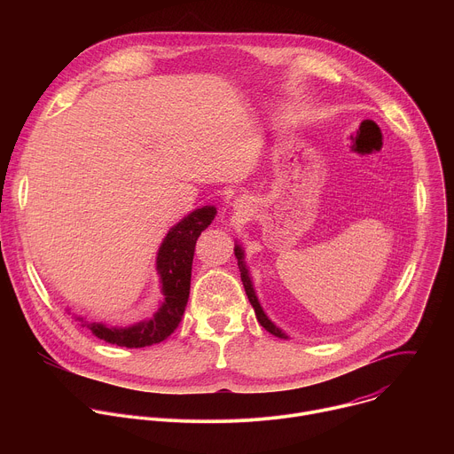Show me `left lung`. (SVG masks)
I'll list each match as a JSON object with an SVG mask.
<instances>
[{
  "instance_id": "obj_1",
  "label": "left lung",
  "mask_w": 454,
  "mask_h": 454,
  "mask_svg": "<svg viewBox=\"0 0 454 454\" xmlns=\"http://www.w3.org/2000/svg\"><path fill=\"white\" fill-rule=\"evenodd\" d=\"M235 256H237V261H239V268H240V278H242V284H244V289H246V294H247V298H249V303L253 305V309H254V314H256V319L261 321V325L268 331V333H271L273 336H278V338H287L277 325L275 323H271V319L264 314V310H262V307H261V303H258V300H256V296H254V291H253V286H251V280H249V277H247V270H246V266H244V254H242V249L239 247V246H235Z\"/></svg>"
}]
</instances>
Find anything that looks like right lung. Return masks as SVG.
Returning a JSON list of instances; mask_svg holds the SVG:
<instances>
[{
  "label": "right lung",
  "instance_id": "right-lung-1",
  "mask_svg": "<svg viewBox=\"0 0 454 454\" xmlns=\"http://www.w3.org/2000/svg\"><path fill=\"white\" fill-rule=\"evenodd\" d=\"M214 217V207L200 208L186 215L167 233L156 261V270L163 284L165 301L151 319L140 321L138 325L127 329L106 327L102 323H88V329L97 338L127 348L151 347L167 340L179 325L188 301L192 261L196 242L201 231L210 226ZM77 319L82 321L81 317Z\"/></svg>",
  "mask_w": 454,
  "mask_h": 454
}]
</instances>
